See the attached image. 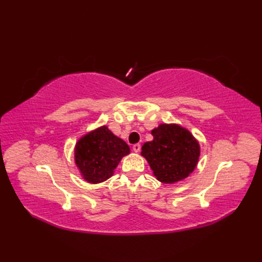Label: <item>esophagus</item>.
I'll return each instance as SVG.
<instances>
[{"label":"esophagus","mask_w":262,"mask_h":262,"mask_svg":"<svg viewBox=\"0 0 262 262\" xmlns=\"http://www.w3.org/2000/svg\"><path fill=\"white\" fill-rule=\"evenodd\" d=\"M132 148H133L134 152H136V153H139L140 150H141V145H140L139 143H137V144H134V145L132 146Z\"/></svg>","instance_id":"esophagus-1"}]
</instances>
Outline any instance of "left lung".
I'll list each match as a JSON object with an SVG mask.
<instances>
[{"mask_svg":"<svg viewBox=\"0 0 262 262\" xmlns=\"http://www.w3.org/2000/svg\"><path fill=\"white\" fill-rule=\"evenodd\" d=\"M154 140L142 146L154 176L164 184H175L188 177L200 156L198 141L178 124H161L152 130Z\"/></svg>","mask_w":262,"mask_h":262,"instance_id":"1","label":"left lung"}]
</instances>
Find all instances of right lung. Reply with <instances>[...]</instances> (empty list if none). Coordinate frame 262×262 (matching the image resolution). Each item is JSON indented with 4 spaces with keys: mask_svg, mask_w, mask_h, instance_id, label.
<instances>
[{
    "mask_svg": "<svg viewBox=\"0 0 262 262\" xmlns=\"http://www.w3.org/2000/svg\"><path fill=\"white\" fill-rule=\"evenodd\" d=\"M129 153V145L104 125L78 140L75 163L86 181L99 184L114 175L119 162Z\"/></svg>",
    "mask_w": 262,
    "mask_h": 262,
    "instance_id": "obj_1",
    "label": "right lung"
}]
</instances>
